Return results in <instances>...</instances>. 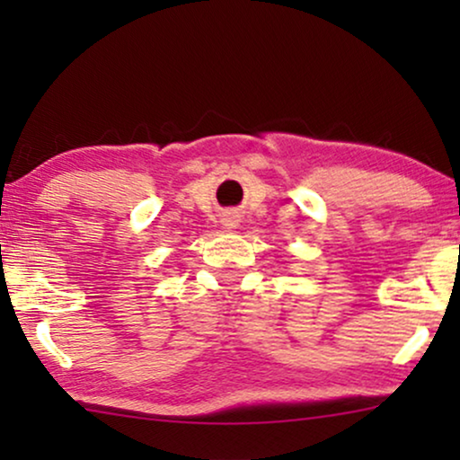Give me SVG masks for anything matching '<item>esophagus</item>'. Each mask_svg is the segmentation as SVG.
I'll use <instances>...</instances> for the list:
<instances>
[{"label":"esophagus","mask_w":460,"mask_h":460,"mask_svg":"<svg viewBox=\"0 0 460 460\" xmlns=\"http://www.w3.org/2000/svg\"><path fill=\"white\" fill-rule=\"evenodd\" d=\"M226 222H228L226 226H236V224H234V219H226Z\"/></svg>","instance_id":"obj_1"}]
</instances>
